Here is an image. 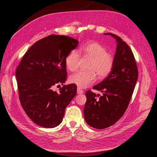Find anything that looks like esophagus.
I'll return each mask as SVG.
<instances>
[{
  "label": "esophagus",
  "mask_w": 157,
  "mask_h": 157,
  "mask_svg": "<svg viewBox=\"0 0 157 157\" xmlns=\"http://www.w3.org/2000/svg\"><path fill=\"white\" fill-rule=\"evenodd\" d=\"M77 93L79 94H83V90L81 89L79 87H78V88H77Z\"/></svg>",
  "instance_id": "esophagus-1"
}]
</instances>
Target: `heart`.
<instances>
[{
  "mask_svg": "<svg viewBox=\"0 0 157 157\" xmlns=\"http://www.w3.org/2000/svg\"><path fill=\"white\" fill-rule=\"evenodd\" d=\"M78 53L91 59L89 71H81L70 77V82L79 88H86L94 82L96 74L99 78H104L111 72L114 65V57L107 52L105 46L98 42H89L82 46ZM79 57L77 52L72 50L65 58L67 68L71 71H75L79 65Z\"/></svg>",
  "mask_w": 157,
  "mask_h": 157,
  "instance_id": "1",
  "label": "heart"
}]
</instances>
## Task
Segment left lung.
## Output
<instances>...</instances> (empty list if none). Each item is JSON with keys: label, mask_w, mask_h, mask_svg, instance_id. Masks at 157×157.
<instances>
[{"label": "left lung", "mask_w": 157, "mask_h": 157, "mask_svg": "<svg viewBox=\"0 0 157 157\" xmlns=\"http://www.w3.org/2000/svg\"><path fill=\"white\" fill-rule=\"evenodd\" d=\"M115 39L117 48L111 72L93 89L103 94L86 91L84 117L89 125L102 129L114 124L129 105L138 79V69L134 55L120 37L107 33Z\"/></svg>", "instance_id": "obj_1"}]
</instances>
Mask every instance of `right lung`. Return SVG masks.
<instances>
[{"label": "right lung", "instance_id": "obj_1", "mask_svg": "<svg viewBox=\"0 0 157 157\" xmlns=\"http://www.w3.org/2000/svg\"><path fill=\"white\" fill-rule=\"evenodd\" d=\"M78 44V40L68 36L50 35L35 43L17 68L21 105L39 126L52 128L59 125L66 107L76 95L74 84L63 85L59 92L53 87L65 82V58Z\"/></svg>", "mask_w": 157, "mask_h": 157}]
</instances>
